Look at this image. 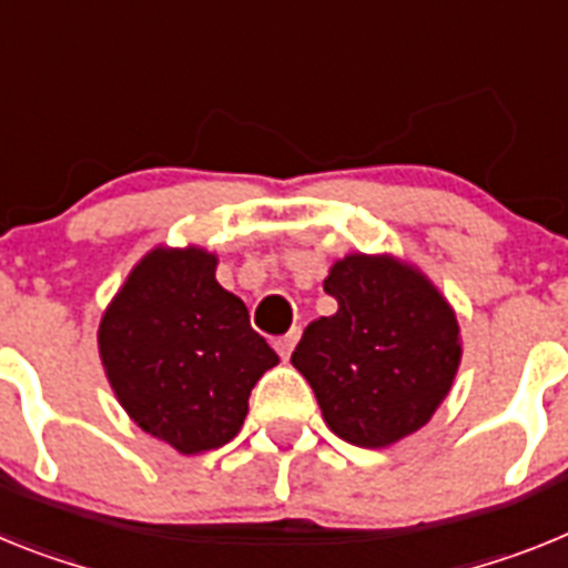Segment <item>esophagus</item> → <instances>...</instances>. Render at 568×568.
Returning <instances> with one entry per match:
<instances>
[{
    "label": "esophagus",
    "mask_w": 568,
    "mask_h": 568,
    "mask_svg": "<svg viewBox=\"0 0 568 568\" xmlns=\"http://www.w3.org/2000/svg\"><path fill=\"white\" fill-rule=\"evenodd\" d=\"M297 339H300V328H291L288 334H283V337L274 339V348H277L280 357L288 359L291 352H294V345H297Z\"/></svg>",
    "instance_id": "esophagus-1"
}]
</instances>
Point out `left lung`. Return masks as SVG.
<instances>
[{
	"label": "left lung",
	"instance_id": "1",
	"mask_svg": "<svg viewBox=\"0 0 568 568\" xmlns=\"http://www.w3.org/2000/svg\"><path fill=\"white\" fill-rule=\"evenodd\" d=\"M337 314L314 320L291 354L337 437L383 448L432 420L460 366L455 312L392 256L352 254L323 283Z\"/></svg>",
	"mask_w": 568,
	"mask_h": 568
}]
</instances>
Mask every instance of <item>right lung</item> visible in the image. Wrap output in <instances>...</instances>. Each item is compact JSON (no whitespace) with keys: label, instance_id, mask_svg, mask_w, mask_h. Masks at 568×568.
Segmentation results:
<instances>
[{"label":"right lung","instance_id":"right-lung-1","mask_svg":"<svg viewBox=\"0 0 568 568\" xmlns=\"http://www.w3.org/2000/svg\"><path fill=\"white\" fill-rule=\"evenodd\" d=\"M214 271L216 256L202 248L151 251L100 323L120 403L182 455L225 446L243 426L254 383L280 363Z\"/></svg>","mask_w":568,"mask_h":568}]
</instances>
